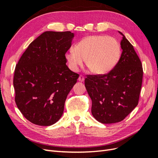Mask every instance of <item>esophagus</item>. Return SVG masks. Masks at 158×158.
Masks as SVG:
<instances>
[{
	"label": "esophagus",
	"mask_w": 158,
	"mask_h": 158,
	"mask_svg": "<svg viewBox=\"0 0 158 158\" xmlns=\"http://www.w3.org/2000/svg\"><path fill=\"white\" fill-rule=\"evenodd\" d=\"M84 77L82 76V75H80L79 76V78H78V80L80 81V82H84Z\"/></svg>",
	"instance_id": "34e87169"
}]
</instances>
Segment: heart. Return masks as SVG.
Listing matches in <instances>:
<instances>
[{"label": "heart", "mask_w": 158, "mask_h": 158, "mask_svg": "<svg viewBox=\"0 0 158 158\" xmlns=\"http://www.w3.org/2000/svg\"><path fill=\"white\" fill-rule=\"evenodd\" d=\"M121 55L119 42L113 37L89 35L80 40L74 49L66 52L65 57L69 67L76 71L85 64L91 73L103 75L109 73L117 65Z\"/></svg>", "instance_id": "obj_1"}]
</instances>
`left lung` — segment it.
I'll list each match as a JSON object with an SVG mask.
<instances>
[{"label":"left lung","instance_id":"8db88e82","mask_svg":"<svg viewBox=\"0 0 158 158\" xmlns=\"http://www.w3.org/2000/svg\"><path fill=\"white\" fill-rule=\"evenodd\" d=\"M118 63L109 73L87 75L85 86L92 99V113L103 124L123 121L138 105L142 83L141 61L123 33Z\"/></svg>","mask_w":158,"mask_h":158}]
</instances>
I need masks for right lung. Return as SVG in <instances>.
<instances>
[{"label":"right lung","instance_id":"add662e5","mask_svg":"<svg viewBox=\"0 0 158 158\" xmlns=\"http://www.w3.org/2000/svg\"><path fill=\"white\" fill-rule=\"evenodd\" d=\"M74 34L45 31L32 41L16 66L15 102L26 119L50 126L63 115L66 97L79 74L66 65Z\"/></svg>","mask_w":158,"mask_h":158}]
</instances>
